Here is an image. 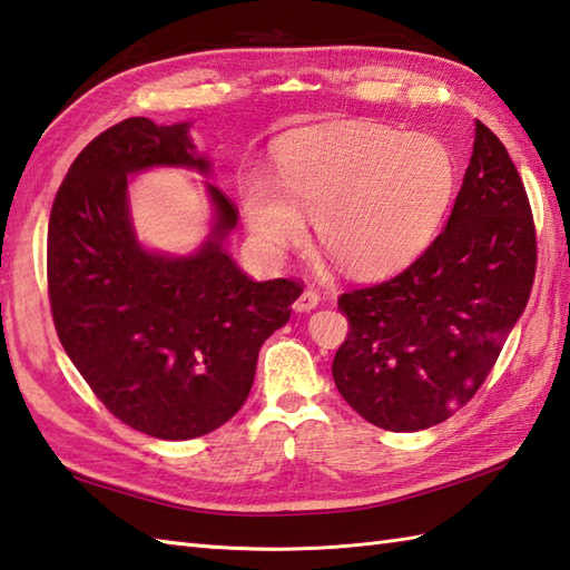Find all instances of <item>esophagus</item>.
I'll use <instances>...</instances> for the list:
<instances>
[{
    "label": "esophagus",
    "instance_id": "esophagus-1",
    "mask_svg": "<svg viewBox=\"0 0 570 570\" xmlns=\"http://www.w3.org/2000/svg\"><path fill=\"white\" fill-rule=\"evenodd\" d=\"M321 304V296L316 292H304L296 301H294V311L296 313H308Z\"/></svg>",
    "mask_w": 570,
    "mask_h": 570
}]
</instances>
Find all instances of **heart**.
Listing matches in <instances>:
<instances>
[{"label": "heart", "mask_w": 570, "mask_h": 570, "mask_svg": "<svg viewBox=\"0 0 570 570\" xmlns=\"http://www.w3.org/2000/svg\"><path fill=\"white\" fill-rule=\"evenodd\" d=\"M278 178L239 180V208L259 245L282 254L316 220L321 247L343 272L384 276L414 262L439 233L458 190V164L439 137L337 122L286 139Z\"/></svg>", "instance_id": "obj_1"}]
</instances>
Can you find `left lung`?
I'll return each instance as SVG.
<instances>
[{"label":"left lung","instance_id":"obj_1","mask_svg":"<svg viewBox=\"0 0 570 570\" xmlns=\"http://www.w3.org/2000/svg\"><path fill=\"white\" fill-rule=\"evenodd\" d=\"M537 272L529 198L504 144L475 122L463 186L443 233L390 282L337 298L350 333L337 392L386 431H423L485 382L527 308Z\"/></svg>","mask_w":570,"mask_h":570}]
</instances>
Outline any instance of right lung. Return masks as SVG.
Wrapping results in <instances>:
<instances>
[{
	"mask_svg": "<svg viewBox=\"0 0 570 570\" xmlns=\"http://www.w3.org/2000/svg\"><path fill=\"white\" fill-rule=\"evenodd\" d=\"M190 125L129 117L68 168L48 220V298L60 345L112 414L154 439L188 441L233 419L259 347L286 325L296 282H252L227 252L237 208L205 184L210 233L190 254L144 247L129 176L159 166L210 176Z\"/></svg>",
	"mask_w": 570,
	"mask_h": 570,
	"instance_id": "1",
	"label": "right lung"
}]
</instances>
